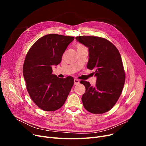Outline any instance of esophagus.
I'll return each mask as SVG.
<instances>
[{
	"label": "esophagus",
	"mask_w": 146,
	"mask_h": 146,
	"mask_svg": "<svg viewBox=\"0 0 146 146\" xmlns=\"http://www.w3.org/2000/svg\"><path fill=\"white\" fill-rule=\"evenodd\" d=\"M79 80L78 79H74V85H78V84H79Z\"/></svg>",
	"instance_id": "esophagus-1"
}]
</instances>
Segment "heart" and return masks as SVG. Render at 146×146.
Masks as SVG:
<instances>
[{"instance_id": "1", "label": "heart", "mask_w": 146, "mask_h": 146, "mask_svg": "<svg viewBox=\"0 0 146 146\" xmlns=\"http://www.w3.org/2000/svg\"><path fill=\"white\" fill-rule=\"evenodd\" d=\"M86 48L85 46H83V45H81V44H79L77 46V50L78 49H82V48Z\"/></svg>"}]
</instances>
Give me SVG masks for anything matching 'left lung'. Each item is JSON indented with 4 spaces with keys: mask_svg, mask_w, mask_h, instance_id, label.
Masks as SVG:
<instances>
[{
    "mask_svg": "<svg viewBox=\"0 0 146 146\" xmlns=\"http://www.w3.org/2000/svg\"><path fill=\"white\" fill-rule=\"evenodd\" d=\"M76 39L89 49L87 68L95 70L96 85L80 81L86 91L82 100L85 108L92 113L109 111L122 93L125 79L120 53L112 43L104 38L79 36Z\"/></svg>",
    "mask_w": 146,
    "mask_h": 146,
    "instance_id": "1",
    "label": "left lung"
}]
</instances>
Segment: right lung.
I'll use <instances>...</instances> for the list:
<instances>
[{"mask_svg":"<svg viewBox=\"0 0 146 146\" xmlns=\"http://www.w3.org/2000/svg\"><path fill=\"white\" fill-rule=\"evenodd\" d=\"M73 36L56 34L44 35L30 48L23 66L28 92L34 102L45 111H54L66 102L74 84L72 76L60 79L52 74V66L61 61Z\"/></svg>","mask_w":146,"mask_h":146,"instance_id":"right-lung-1","label":"right lung"}]
</instances>
